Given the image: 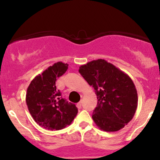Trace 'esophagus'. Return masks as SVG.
I'll use <instances>...</instances> for the list:
<instances>
[{"label": "esophagus", "instance_id": "esophagus-1", "mask_svg": "<svg viewBox=\"0 0 160 160\" xmlns=\"http://www.w3.org/2000/svg\"><path fill=\"white\" fill-rule=\"evenodd\" d=\"M77 107H78V109H80V108H81V107H82V101H80L79 103L77 104Z\"/></svg>", "mask_w": 160, "mask_h": 160}]
</instances>
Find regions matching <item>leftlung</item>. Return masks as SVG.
I'll return each mask as SVG.
<instances>
[{
    "mask_svg": "<svg viewBox=\"0 0 160 160\" xmlns=\"http://www.w3.org/2000/svg\"><path fill=\"white\" fill-rule=\"evenodd\" d=\"M79 72L94 88L98 103L92 113L96 126L105 132H117L133 118L138 93L129 76L104 59L81 65Z\"/></svg>",
    "mask_w": 160,
    "mask_h": 160,
    "instance_id": "1",
    "label": "left lung"
}]
</instances>
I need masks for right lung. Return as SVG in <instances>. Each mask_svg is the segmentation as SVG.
Segmentation results:
<instances>
[{
  "label": "right lung",
  "mask_w": 160,
  "mask_h": 160,
  "mask_svg": "<svg viewBox=\"0 0 160 160\" xmlns=\"http://www.w3.org/2000/svg\"><path fill=\"white\" fill-rule=\"evenodd\" d=\"M68 68V64L56 62L33 79L27 89L28 111L37 123L46 129H62L71 125L78 114L75 104L62 98L56 86L57 78L65 74Z\"/></svg>",
  "instance_id": "add662e5"
}]
</instances>
